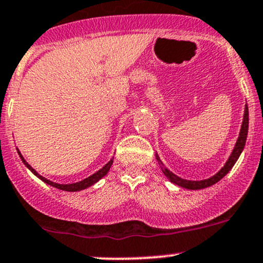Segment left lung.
Here are the masks:
<instances>
[{
	"label": "left lung",
	"instance_id": "left-lung-1",
	"mask_svg": "<svg viewBox=\"0 0 263 263\" xmlns=\"http://www.w3.org/2000/svg\"><path fill=\"white\" fill-rule=\"evenodd\" d=\"M247 132H249V107H247V104H246V107H245L243 122H242V125H241V130H240V135H238V139H237V141H236L235 149L232 150V154L230 155L229 160L226 161L225 166H223L222 169H221L219 173L216 174V175H214L210 179L201 180V181H190V180L181 179V178H179V176H176L175 174L171 173L170 170H167L163 164H161V170H163V173L167 176V179H169L171 182H174V184L179 185V186H181V187L191 189V190H199V189H205L208 186H211V185L216 184L217 181H220V180L222 179L223 176H225L226 174L232 169V166H234L236 161H237L238 156L241 155L245 144H246ZM156 159H158V161H160V159H159L158 155H156Z\"/></svg>",
	"mask_w": 263,
	"mask_h": 263
}]
</instances>
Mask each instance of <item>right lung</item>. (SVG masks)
<instances>
[{
  "label": "right lung",
  "instance_id": "add662e5",
  "mask_svg": "<svg viewBox=\"0 0 263 263\" xmlns=\"http://www.w3.org/2000/svg\"><path fill=\"white\" fill-rule=\"evenodd\" d=\"M17 152H18V149H17ZM18 155L21 156V159H22L23 164H25L26 166H27L28 169L31 170L32 173H33L34 175L37 176V178H40L41 180H42V181L46 182V184L51 185V186H53V187H57V189H60V190H64V191H79V190H83V189H87V187L92 186L93 184H96L97 181H99V180L102 179L103 176L107 175V173L109 171V169H110L111 164H113V159H111V160L109 161L108 164H105L104 166L102 167V169L97 171V173L93 174V175H90L89 178L82 180V181H79V182H74V184H66V185H64V184H57V182H53V181H51V180H48V179L43 178V176H41L40 174H38L37 171L34 170L33 167H32L31 165H29L27 161L25 160V159H23V156L21 155L20 152H18Z\"/></svg>",
  "mask_w": 263,
  "mask_h": 263
}]
</instances>
